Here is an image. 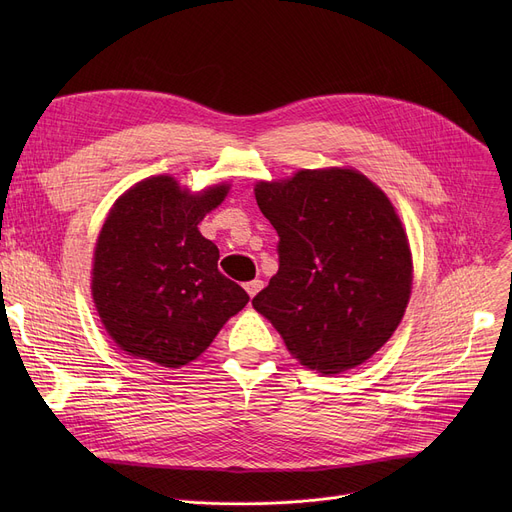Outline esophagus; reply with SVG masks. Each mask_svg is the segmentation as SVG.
Masks as SVG:
<instances>
[{"label":"esophagus","mask_w":512,"mask_h":512,"mask_svg":"<svg viewBox=\"0 0 512 512\" xmlns=\"http://www.w3.org/2000/svg\"><path fill=\"white\" fill-rule=\"evenodd\" d=\"M261 288H263V282H261L259 278H255V280H251V282H247V284H245V290L249 292V297H251V299L255 297V294H257Z\"/></svg>","instance_id":"obj_1"}]
</instances>
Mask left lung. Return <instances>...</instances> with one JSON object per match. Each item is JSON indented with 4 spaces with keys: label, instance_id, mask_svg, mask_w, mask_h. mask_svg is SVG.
<instances>
[{
    "label": "left lung",
    "instance_id": "left-lung-1",
    "mask_svg": "<svg viewBox=\"0 0 512 512\" xmlns=\"http://www.w3.org/2000/svg\"><path fill=\"white\" fill-rule=\"evenodd\" d=\"M255 199L278 240V274L253 307L309 369L365 363L405 315L413 261L388 197L355 170H301L259 182Z\"/></svg>",
    "mask_w": 512,
    "mask_h": 512
}]
</instances>
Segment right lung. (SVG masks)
<instances>
[{"mask_svg":"<svg viewBox=\"0 0 512 512\" xmlns=\"http://www.w3.org/2000/svg\"><path fill=\"white\" fill-rule=\"evenodd\" d=\"M226 193L220 184L191 195L174 178L153 176L114 203L97 238L91 288L107 334L128 355L178 369L249 303L197 228Z\"/></svg>","mask_w":512,"mask_h":512,"instance_id":"add662e5","label":"right lung"}]
</instances>
